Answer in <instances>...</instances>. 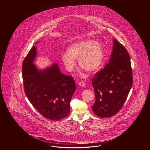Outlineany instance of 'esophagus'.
I'll return each mask as SVG.
<instances>
[{"label": "esophagus", "instance_id": "esophagus-1", "mask_svg": "<svg viewBox=\"0 0 150 150\" xmlns=\"http://www.w3.org/2000/svg\"><path fill=\"white\" fill-rule=\"evenodd\" d=\"M78 85H79L80 86H81V87H83V86H85V83H83V82H82V81L79 82Z\"/></svg>", "mask_w": 150, "mask_h": 150}]
</instances>
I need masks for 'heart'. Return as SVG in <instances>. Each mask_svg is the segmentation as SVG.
Returning <instances> with one entry per match:
<instances>
[{
	"instance_id": "b5f03b06",
	"label": "heart",
	"mask_w": 150,
	"mask_h": 150,
	"mask_svg": "<svg viewBox=\"0 0 150 150\" xmlns=\"http://www.w3.org/2000/svg\"><path fill=\"white\" fill-rule=\"evenodd\" d=\"M62 61L67 70L72 71L76 66L74 59H78L80 67L87 72L99 70L102 66L104 52L102 45L92 40L80 42L70 45L67 53L62 56Z\"/></svg>"
}]
</instances>
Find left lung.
Segmentation results:
<instances>
[{"label": "left lung", "instance_id": "left-lung-1", "mask_svg": "<svg viewBox=\"0 0 150 150\" xmlns=\"http://www.w3.org/2000/svg\"><path fill=\"white\" fill-rule=\"evenodd\" d=\"M113 44L108 63L92 79L96 96L92 109L96 116L102 118L112 116L120 110L133 83L127 50L116 39Z\"/></svg>", "mask_w": 150, "mask_h": 150}]
</instances>
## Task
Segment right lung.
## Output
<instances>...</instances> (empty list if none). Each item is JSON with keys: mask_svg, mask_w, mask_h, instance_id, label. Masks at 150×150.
I'll list each match as a JSON object with an SVG mask.
<instances>
[{"mask_svg": "<svg viewBox=\"0 0 150 150\" xmlns=\"http://www.w3.org/2000/svg\"><path fill=\"white\" fill-rule=\"evenodd\" d=\"M36 49L33 45L23 62L25 92L40 114L49 120L57 121L66 117L70 112L75 82L72 76L62 74L56 63L45 70H38L33 64Z\"/></svg>", "mask_w": 150, "mask_h": 150, "instance_id": "right-lung-1", "label": "right lung"}]
</instances>
